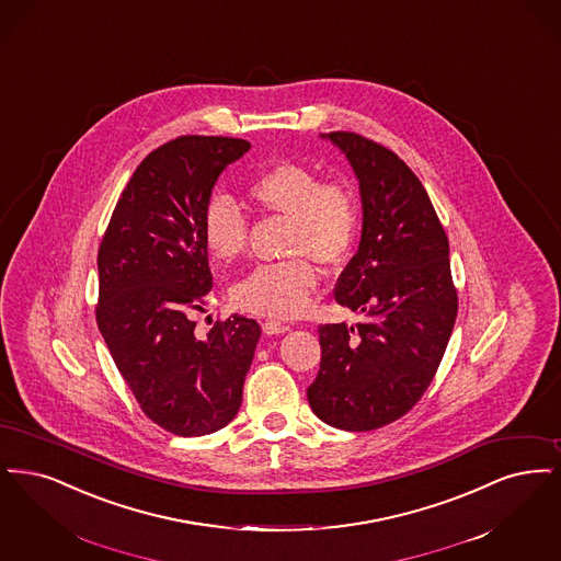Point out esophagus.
I'll list each match as a JSON object with an SVG mask.
<instances>
[{
    "instance_id": "1",
    "label": "esophagus",
    "mask_w": 561,
    "mask_h": 561,
    "mask_svg": "<svg viewBox=\"0 0 561 561\" xmlns=\"http://www.w3.org/2000/svg\"><path fill=\"white\" fill-rule=\"evenodd\" d=\"M262 329H264L266 335H278V333L289 331V327L283 324V322H278V320H266V322L262 324Z\"/></svg>"
}]
</instances>
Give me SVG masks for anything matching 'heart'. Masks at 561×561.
Here are the masks:
<instances>
[{
	"label": "heart",
	"mask_w": 561,
	"mask_h": 561,
	"mask_svg": "<svg viewBox=\"0 0 561 561\" xmlns=\"http://www.w3.org/2000/svg\"><path fill=\"white\" fill-rule=\"evenodd\" d=\"M247 195L257 209L291 218L287 253L299 257L253 270L234 287L232 299L253 314L301 317L318 287V270L308 257L337 268L356 243L360 226L356 196L347 186L324 182L318 171L293 161L257 173ZM203 239L219 262H234L247 251L249 224L228 196H214L205 205Z\"/></svg>",
	"instance_id": "1"
}]
</instances>
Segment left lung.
Returning a JSON list of instances; mask_svg holds the SVG:
<instances>
[{
    "mask_svg": "<svg viewBox=\"0 0 561 561\" xmlns=\"http://www.w3.org/2000/svg\"><path fill=\"white\" fill-rule=\"evenodd\" d=\"M360 182L363 237L335 299L363 320L320 324L308 388L318 419L370 432L404 416L430 388L457 318L448 237L423 184L390 148L354 131L322 134Z\"/></svg>",
    "mask_w": 561,
    "mask_h": 561,
    "instance_id": "8db88e82",
    "label": "left lung"
}]
</instances>
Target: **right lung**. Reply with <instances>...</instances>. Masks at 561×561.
Masks as SVG:
<instances>
[{
  "label": "right lung",
  "instance_id": "add662e5",
  "mask_svg": "<svg viewBox=\"0 0 561 561\" xmlns=\"http://www.w3.org/2000/svg\"><path fill=\"white\" fill-rule=\"evenodd\" d=\"M249 148L241 138L180 136L152 150L98 249V329L148 419L184 438L237 416L262 335L237 314L205 337L195 331L214 287L203 211L219 173Z\"/></svg>",
  "mask_w": 561,
  "mask_h": 561
}]
</instances>
